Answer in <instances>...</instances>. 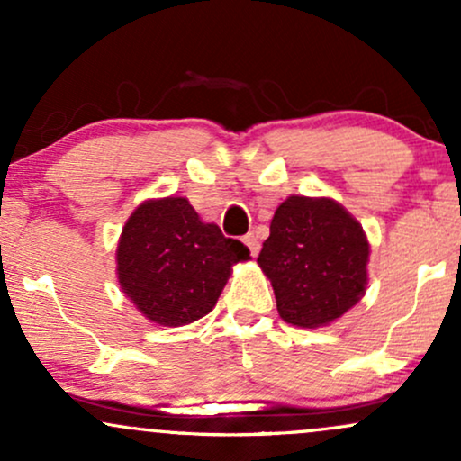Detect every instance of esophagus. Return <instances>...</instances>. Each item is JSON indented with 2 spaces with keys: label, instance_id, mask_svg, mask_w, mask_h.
I'll return each mask as SVG.
<instances>
[{
  "label": "esophagus",
  "instance_id": "1",
  "mask_svg": "<svg viewBox=\"0 0 461 461\" xmlns=\"http://www.w3.org/2000/svg\"><path fill=\"white\" fill-rule=\"evenodd\" d=\"M242 240H245V245L249 247V251H251V256L256 258L258 251H260V240H258V236L256 234H247L245 238H242Z\"/></svg>",
  "mask_w": 461,
  "mask_h": 461
}]
</instances>
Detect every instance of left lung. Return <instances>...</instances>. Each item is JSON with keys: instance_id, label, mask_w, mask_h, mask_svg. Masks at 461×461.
<instances>
[{"instance_id": "1", "label": "left lung", "mask_w": 461, "mask_h": 461, "mask_svg": "<svg viewBox=\"0 0 461 461\" xmlns=\"http://www.w3.org/2000/svg\"><path fill=\"white\" fill-rule=\"evenodd\" d=\"M370 245L362 225L330 197L290 194L275 210L258 264L288 325L325 327L366 293Z\"/></svg>"}]
</instances>
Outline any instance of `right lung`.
<instances>
[{
  "instance_id": "obj_1",
  "label": "right lung",
  "mask_w": 461,
  "mask_h": 461,
  "mask_svg": "<svg viewBox=\"0 0 461 461\" xmlns=\"http://www.w3.org/2000/svg\"><path fill=\"white\" fill-rule=\"evenodd\" d=\"M247 260L249 249L201 221L186 197L147 199L121 231L116 279L145 319L182 327L212 312L231 267Z\"/></svg>"
}]
</instances>
